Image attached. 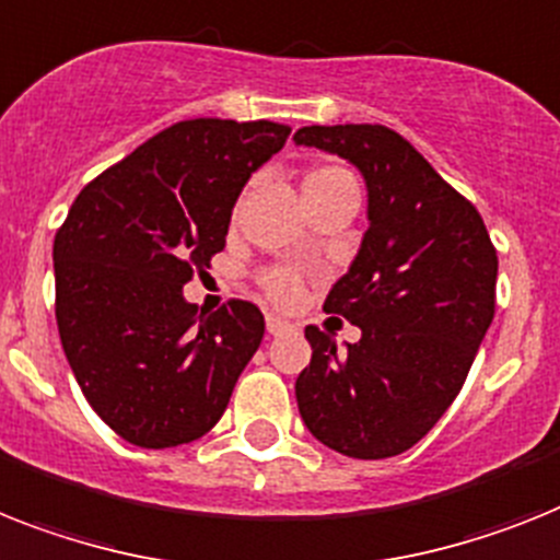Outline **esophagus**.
Listing matches in <instances>:
<instances>
[{"label": "esophagus", "instance_id": "34e87169", "mask_svg": "<svg viewBox=\"0 0 560 560\" xmlns=\"http://www.w3.org/2000/svg\"><path fill=\"white\" fill-rule=\"evenodd\" d=\"M290 330H293V324L290 322H284V318L279 316H267V332H270V336H281V332Z\"/></svg>", "mask_w": 560, "mask_h": 560}]
</instances>
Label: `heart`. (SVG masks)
Segmentation results:
<instances>
[{
    "label": "heart",
    "instance_id": "obj_1",
    "mask_svg": "<svg viewBox=\"0 0 560 560\" xmlns=\"http://www.w3.org/2000/svg\"><path fill=\"white\" fill-rule=\"evenodd\" d=\"M341 176H347L341 167H318V171H313L304 178V185H316V182H327V178ZM267 293L281 304L295 302V299H299V279L290 276V272H272V276H267Z\"/></svg>",
    "mask_w": 560,
    "mask_h": 560
}]
</instances>
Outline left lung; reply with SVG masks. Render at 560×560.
<instances>
[{"instance_id":"1","label":"left lung","mask_w":560,"mask_h":560,"mask_svg":"<svg viewBox=\"0 0 560 560\" xmlns=\"http://www.w3.org/2000/svg\"><path fill=\"white\" fill-rule=\"evenodd\" d=\"M295 144L341 156L368 187V230L324 310L361 338L307 327L295 378L302 421L324 447L389 458L424 439L467 378L495 316L498 256L478 210L382 125H313Z\"/></svg>"}]
</instances>
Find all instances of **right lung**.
<instances>
[{
    "label": "right lung",
    "mask_w": 560,
    "mask_h": 560,
    "mask_svg": "<svg viewBox=\"0 0 560 560\" xmlns=\"http://www.w3.org/2000/svg\"><path fill=\"white\" fill-rule=\"evenodd\" d=\"M288 136L276 121H178L93 178L56 233L65 355L128 444H190L228 410L265 316L236 299L208 316L182 288L224 250L247 178Z\"/></svg>",
    "instance_id": "obj_1"
}]
</instances>
